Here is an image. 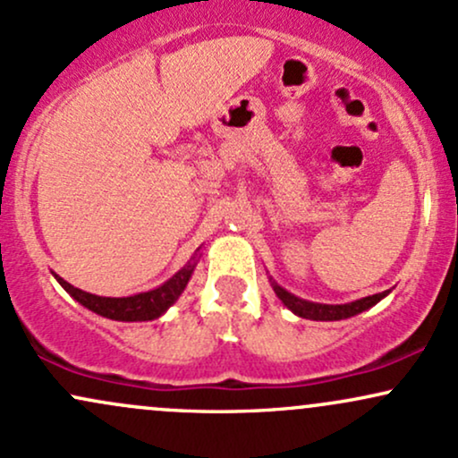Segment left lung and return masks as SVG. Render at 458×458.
Returning <instances> with one entry per match:
<instances>
[{
  "label": "left lung",
  "mask_w": 458,
  "mask_h": 458,
  "mask_svg": "<svg viewBox=\"0 0 458 458\" xmlns=\"http://www.w3.org/2000/svg\"><path fill=\"white\" fill-rule=\"evenodd\" d=\"M271 286H273V291H276V295L282 299L284 306H286L288 310H293L297 317L310 318V320L351 318V317H355V314H360V312H364V310L372 308L375 303H379L386 295H390V291H383V293H377V295L357 299V301L343 303V306H329V303H314V301H306V299H299V297L293 295V293H288L286 288H282L277 282H271Z\"/></svg>",
  "instance_id": "left-lung-1"
}]
</instances>
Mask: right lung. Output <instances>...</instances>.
Listing matches in <instances>:
<instances>
[{
    "label": "right lung",
    "instance_id": "add662e5",
    "mask_svg": "<svg viewBox=\"0 0 458 458\" xmlns=\"http://www.w3.org/2000/svg\"><path fill=\"white\" fill-rule=\"evenodd\" d=\"M199 251V250H198ZM198 262V254L191 256V260L182 267L181 271H176L174 276L170 277L165 284H161L159 288L148 293H140V295H131V297H98L92 295V293L81 291V288H75L72 284H68L66 280H62L60 276L54 277L60 282V286L71 295L72 299H77L81 306H86L92 312L101 314L105 318L112 320H152L159 318L172 303L181 297V293L185 291L189 277H191L193 269H196Z\"/></svg>",
    "mask_w": 458,
    "mask_h": 458
}]
</instances>
